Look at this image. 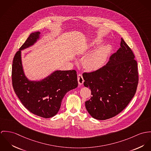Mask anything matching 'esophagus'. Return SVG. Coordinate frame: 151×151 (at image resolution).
<instances>
[{"instance_id": "1", "label": "esophagus", "mask_w": 151, "mask_h": 151, "mask_svg": "<svg viewBox=\"0 0 151 151\" xmlns=\"http://www.w3.org/2000/svg\"><path fill=\"white\" fill-rule=\"evenodd\" d=\"M78 83H79L80 85H82V84L83 83V76H82V73H78Z\"/></svg>"}]
</instances>
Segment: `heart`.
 <instances>
[{
	"label": "heart",
	"mask_w": 151,
	"mask_h": 151,
	"mask_svg": "<svg viewBox=\"0 0 151 151\" xmlns=\"http://www.w3.org/2000/svg\"><path fill=\"white\" fill-rule=\"evenodd\" d=\"M101 40L94 39L91 43V46L95 48L100 45ZM111 50L109 45L102 46L89 55L84 61V65L88 70L94 71L102 67L105 63Z\"/></svg>",
	"instance_id": "heart-1"
}]
</instances>
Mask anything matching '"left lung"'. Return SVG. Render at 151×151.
I'll use <instances>...</instances> for the list:
<instances>
[{
    "mask_svg": "<svg viewBox=\"0 0 151 151\" xmlns=\"http://www.w3.org/2000/svg\"><path fill=\"white\" fill-rule=\"evenodd\" d=\"M132 49L121 38L120 47L108 63L91 72H84V86L91 91L85 102L94 119L106 120L120 113L135 94L138 83L137 63Z\"/></svg>",
    "mask_w": 151,
    "mask_h": 151,
    "instance_id": "left-lung-1",
    "label": "left lung"
}]
</instances>
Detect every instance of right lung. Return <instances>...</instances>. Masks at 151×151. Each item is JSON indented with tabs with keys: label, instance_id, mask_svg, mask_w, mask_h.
Wrapping results in <instances>:
<instances>
[{
	"label": "right lung",
	"instance_id": "right-lung-1",
	"mask_svg": "<svg viewBox=\"0 0 151 151\" xmlns=\"http://www.w3.org/2000/svg\"><path fill=\"white\" fill-rule=\"evenodd\" d=\"M40 34H30L16 53L12 65V84L17 97L29 111L37 116L49 118L58 113L66 93L76 88L78 83L75 70H56L40 81H31L25 76L21 50L32 46Z\"/></svg>",
	"mask_w": 151,
	"mask_h": 151
}]
</instances>
